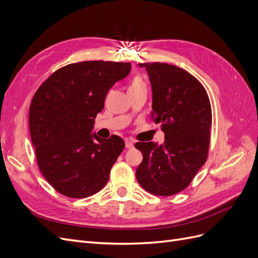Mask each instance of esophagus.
Segmentation results:
<instances>
[{"mask_svg":"<svg viewBox=\"0 0 258 258\" xmlns=\"http://www.w3.org/2000/svg\"><path fill=\"white\" fill-rule=\"evenodd\" d=\"M124 144H126L127 148H132V147H134V142H132L131 140H126V142H124Z\"/></svg>","mask_w":258,"mask_h":258,"instance_id":"1","label":"esophagus"}]
</instances>
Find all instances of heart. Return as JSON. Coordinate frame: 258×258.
<instances>
[{"instance_id":"b5f03b06","label":"heart","mask_w":258,"mask_h":258,"mask_svg":"<svg viewBox=\"0 0 258 258\" xmlns=\"http://www.w3.org/2000/svg\"><path fill=\"white\" fill-rule=\"evenodd\" d=\"M144 87H146V84L143 81L142 77L136 76L135 79L132 80L128 90H135V89H140V88H144Z\"/></svg>"}]
</instances>
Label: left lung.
Here are the masks:
<instances>
[{"mask_svg":"<svg viewBox=\"0 0 258 258\" xmlns=\"http://www.w3.org/2000/svg\"><path fill=\"white\" fill-rule=\"evenodd\" d=\"M150 77L151 113L165 142H138L143 160L136 176L145 190L171 196L189 185L204 166L210 146L212 110L204 86L185 70L160 62L139 63Z\"/></svg>","mask_w":258,"mask_h":258,"instance_id":"obj_1","label":"left lung"}]
</instances>
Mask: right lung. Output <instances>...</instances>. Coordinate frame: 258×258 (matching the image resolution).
Segmentation results:
<instances>
[{
  "instance_id": "1",
  "label": "right lung",
  "mask_w": 258,
  "mask_h": 258,
  "mask_svg": "<svg viewBox=\"0 0 258 258\" xmlns=\"http://www.w3.org/2000/svg\"><path fill=\"white\" fill-rule=\"evenodd\" d=\"M130 62L84 61L57 70L37 89L29 126L38 168L64 196L89 197L107 183L123 140L91 134L107 91L123 80Z\"/></svg>"
}]
</instances>
